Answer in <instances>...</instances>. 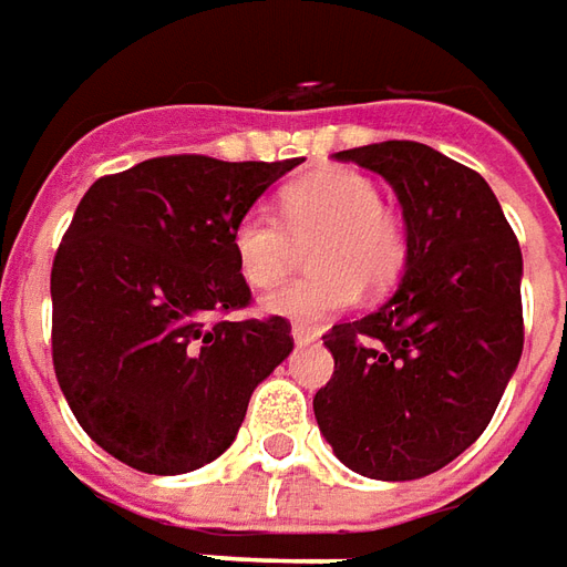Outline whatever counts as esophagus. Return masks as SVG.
<instances>
[{"instance_id":"1","label":"esophagus","mask_w":567,"mask_h":567,"mask_svg":"<svg viewBox=\"0 0 567 567\" xmlns=\"http://www.w3.org/2000/svg\"><path fill=\"white\" fill-rule=\"evenodd\" d=\"M291 338H295V344H310V341H316V329H310V326H291Z\"/></svg>"}]
</instances>
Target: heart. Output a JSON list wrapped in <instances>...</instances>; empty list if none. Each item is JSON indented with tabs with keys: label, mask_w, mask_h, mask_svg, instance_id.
<instances>
[{
	"label": "heart",
	"mask_w": 567,
	"mask_h": 567,
	"mask_svg": "<svg viewBox=\"0 0 567 567\" xmlns=\"http://www.w3.org/2000/svg\"><path fill=\"white\" fill-rule=\"evenodd\" d=\"M279 210L254 204L235 219L233 254L241 279L264 291L295 267L298 241L310 245L313 272L264 298V313L319 326L369 291H384L406 267V226L365 173L326 167L282 188Z\"/></svg>",
	"instance_id": "1"
}]
</instances>
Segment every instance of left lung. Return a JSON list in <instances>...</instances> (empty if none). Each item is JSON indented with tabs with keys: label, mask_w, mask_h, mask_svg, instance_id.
I'll return each instance as SVG.
<instances>
[{
	"label": "left lung",
	"mask_w": 567,
	"mask_h": 567,
	"mask_svg": "<svg viewBox=\"0 0 567 567\" xmlns=\"http://www.w3.org/2000/svg\"><path fill=\"white\" fill-rule=\"evenodd\" d=\"M394 188L406 267L394 298L332 326L334 372L313 396L350 472L425 477L475 444L522 360V248L484 176L422 142L334 154Z\"/></svg>",
	"instance_id": "obj_1"
}]
</instances>
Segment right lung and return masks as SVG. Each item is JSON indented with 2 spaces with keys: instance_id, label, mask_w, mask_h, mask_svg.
<instances>
[{
  "instance_id": "1",
  "label": "right lung",
  "mask_w": 567,
  "mask_h": 567,
  "mask_svg": "<svg viewBox=\"0 0 567 567\" xmlns=\"http://www.w3.org/2000/svg\"><path fill=\"white\" fill-rule=\"evenodd\" d=\"M298 164L171 154L83 195L52 264V363L76 422L114 460L148 475L214 462L291 353L282 316H210L248 307L229 235Z\"/></svg>"
}]
</instances>
